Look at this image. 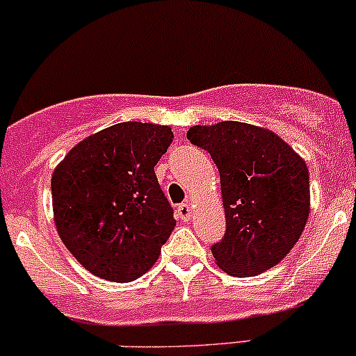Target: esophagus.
I'll list each match as a JSON object with an SVG mask.
<instances>
[{"label": "esophagus", "instance_id": "1", "mask_svg": "<svg viewBox=\"0 0 356 356\" xmlns=\"http://www.w3.org/2000/svg\"><path fill=\"white\" fill-rule=\"evenodd\" d=\"M177 215L182 218V220H189V218H191V204H189V203L179 204Z\"/></svg>", "mask_w": 356, "mask_h": 356}]
</instances>
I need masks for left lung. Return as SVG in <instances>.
Listing matches in <instances>:
<instances>
[{"label": "left lung", "mask_w": 356, "mask_h": 356, "mask_svg": "<svg viewBox=\"0 0 356 356\" xmlns=\"http://www.w3.org/2000/svg\"><path fill=\"white\" fill-rule=\"evenodd\" d=\"M188 139L210 153L220 172L225 234L211 245L218 267L253 277L277 265L310 213L305 161L277 134L243 122L195 125Z\"/></svg>", "instance_id": "8db88e82"}]
</instances>
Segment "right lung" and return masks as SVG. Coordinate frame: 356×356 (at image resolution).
I'll use <instances>...</instances> for the list:
<instances>
[{
    "instance_id": "right-lung-1",
    "label": "right lung",
    "mask_w": 356,
    "mask_h": 356,
    "mask_svg": "<svg viewBox=\"0 0 356 356\" xmlns=\"http://www.w3.org/2000/svg\"><path fill=\"white\" fill-rule=\"evenodd\" d=\"M172 138L167 125L122 122L74 146L53 172L56 231L91 274L129 282L158 260L175 227L155 174Z\"/></svg>"
}]
</instances>
